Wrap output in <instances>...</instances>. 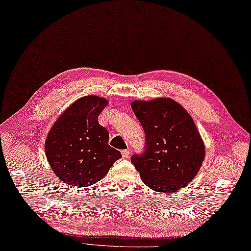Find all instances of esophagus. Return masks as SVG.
Wrapping results in <instances>:
<instances>
[{
  "label": "esophagus",
  "instance_id": "1",
  "mask_svg": "<svg viewBox=\"0 0 251 251\" xmlns=\"http://www.w3.org/2000/svg\"><path fill=\"white\" fill-rule=\"evenodd\" d=\"M121 153H122L123 158H128L129 153H130V152H129V150H122V152H121Z\"/></svg>",
  "mask_w": 251,
  "mask_h": 251
}]
</instances>
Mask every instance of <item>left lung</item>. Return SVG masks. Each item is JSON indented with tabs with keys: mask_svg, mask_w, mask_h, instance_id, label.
<instances>
[{
	"mask_svg": "<svg viewBox=\"0 0 251 251\" xmlns=\"http://www.w3.org/2000/svg\"><path fill=\"white\" fill-rule=\"evenodd\" d=\"M131 107L146 134L144 153L131 157L143 182L162 193L186 186L205 158V145L191 116L171 98L135 100Z\"/></svg>",
	"mask_w": 251,
	"mask_h": 251,
	"instance_id": "1",
	"label": "left lung"
}]
</instances>
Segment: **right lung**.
Here are the masks:
<instances>
[{
	"instance_id": "right-lung-1",
	"label": "right lung",
	"mask_w": 251,
	"mask_h": 251,
	"mask_svg": "<svg viewBox=\"0 0 251 251\" xmlns=\"http://www.w3.org/2000/svg\"><path fill=\"white\" fill-rule=\"evenodd\" d=\"M108 101L95 95L77 99L55 121L45 141L54 175L71 186L88 187L101 180L122 155L108 145V131L98 116Z\"/></svg>"
}]
</instances>
